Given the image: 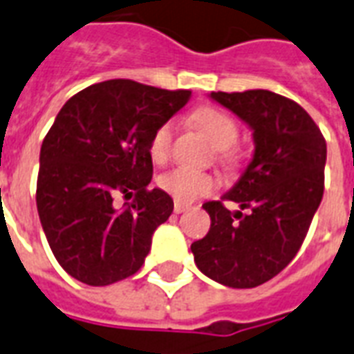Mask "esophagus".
<instances>
[{"label":"esophagus","instance_id":"34e87169","mask_svg":"<svg viewBox=\"0 0 354 354\" xmlns=\"http://www.w3.org/2000/svg\"><path fill=\"white\" fill-rule=\"evenodd\" d=\"M190 209V205H187V203H179V201H175V205H174V211L177 212V214H180V212H185Z\"/></svg>","mask_w":354,"mask_h":354}]
</instances>
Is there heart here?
I'll list each match as a JSON object with an SVG mask.
<instances>
[{"label": "heart", "instance_id": "obj_1", "mask_svg": "<svg viewBox=\"0 0 354 354\" xmlns=\"http://www.w3.org/2000/svg\"><path fill=\"white\" fill-rule=\"evenodd\" d=\"M194 121L214 143V147L224 151L237 142V124L224 111L214 110V108H201V110L194 111ZM174 121H166L153 132L151 142H149V155L155 162L166 160L171 138H174ZM158 187L169 194L171 198L177 199L179 203H192L198 198L214 192L218 188V180L216 177H212L211 174H205V171H196V169H188V167H174L158 177Z\"/></svg>", "mask_w": 354, "mask_h": 354}]
</instances>
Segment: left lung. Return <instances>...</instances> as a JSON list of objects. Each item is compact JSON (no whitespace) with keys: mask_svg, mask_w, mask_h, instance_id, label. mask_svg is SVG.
Returning a JSON list of instances; mask_svg holds the SVG:
<instances>
[{"mask_svg":"<svg viewBox=\"0 0 354 354\" xmlns=\"http://www.w3.org/2000/svg\"><path fill=\"white\" fill-rule=\"evenodd\" d=\"M209 97L248 124L254 155L222 199L207 201L211 230L190 246L198 268L235 289L261 286L288 267L323 199L325 138L304 108L265 89Z\"/></svg>","mask_w":354,"mask_h":354,"instance_id":"1","label":"left lung"}]
</instances>
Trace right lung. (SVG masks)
Wrapping results in <instances>:
<instances>
[{
  "label": "right lung",
  "mask_w": 354,
  "mask_h": 354,
  "mask_svg": "<svg viewBox=\"0 0 354 354\" xmlns=\"http://www.w3.org/2000/svg\"><path fill=\"white\" fill-rule=\"evenodd\" d=\"M190 95L108 80L68 98L48 130L37 211L57 263L82 283L110 286L138 272L174 212L164 190H149V142ZM117 195L135 201L117 209Z\"/></svg>",
  "instance_id": "obj_1"
}]
</instances>
